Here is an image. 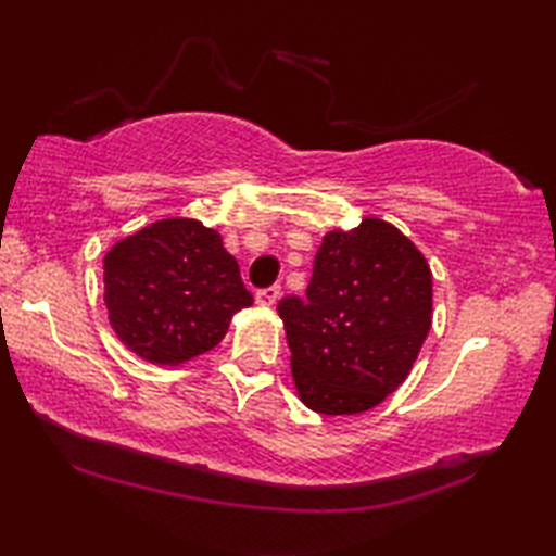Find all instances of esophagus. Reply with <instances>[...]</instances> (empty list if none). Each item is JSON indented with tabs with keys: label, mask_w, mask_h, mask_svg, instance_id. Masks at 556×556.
<instances>
[{
	"label": "esophagus",
	"mask_w": 556,
	"mask_h": 556,
	"mask_svg": "<svg viewBox=\"0 0 556 556\" xmlns=\"http://www.w3.org/2000/svg\"><path fill=\"white\" fill-rule=\"evenodd\" d=\"M279 294H281V287H279V285H271V287L260 289V291H257V304H260V306H275Z\"/></svg>",
	"instance_id": "1"
}]
</instances>
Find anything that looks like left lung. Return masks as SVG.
Returning a JSON list of instances; mask_svg holds the SVG:
<instances>
[{"label":"left lung","instance_id":"1","mask_svg":"<svg viewBox=\"0 0 556 556\" xmlns=\"http://www.w3.org/2000/svg\"><path fill=\"white\" fill-rule=\"evenodd\" d=\"M291 375L318 414H361L400 388L431 328V269L380 218L328 232L306 296H285Z\"/></svg>","mask_w":556,"mask_h":556}]
</instances>
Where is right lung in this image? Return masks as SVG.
<instances>
[{
  "label": "right lung",
  "instance_id": "obj_1",
  "mask_svg": "<svg viewBox=\"0 0 556 556\" xmlns=\"http://www.w3.org/2000/svg\"><path fill=\"white\" fill-rule=\"evenodd\" d=\"M252 301L238 260L199 220L152 223L105 255L110 324L149 363L178 365L211 351Z\"/></svg>",
  "mask_w": 556,
  "mask_h": 556
}]
</instances>
